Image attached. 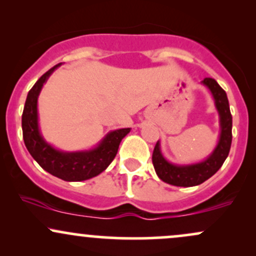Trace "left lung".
I'll list each match as a JSON object with an SVG mask.
<instances>
[{
    "instance_id": "1",
    "label": "left lung",
    "mask_w": 256,
    "mask_h": 256,
    "mask_svg": "<svg viewBox=\"0 0 256 256\" xmlns=\"http://www.w3.org/2000/svg\"><path fill=\"white\" fill-rule=\"evenodd\" d=\"M203 84L212 91L214 96L216 108L220 114L221 134L218 147L212 152V156L206 162L194 165L178 166L168 162L160 153L159 142L154 147L152 162L156 169V175L162 181L178 187H192L203 184L208 178H212L216 171L222 166V164L228 156L232 143V115L230 110L228 100L224 88L216 82L215 78H206Z\"/></svg>"
}]
</instances>
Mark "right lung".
Returning a JSON list of instances; mask_svg holds the SVG:
<instances>
[{
    "instance_id": "obj_1",
    "label": "right lung",
    "mask_w": 256,
    "mask_h": 256,
    "mask_svg": "<svg viewBox=\"0 0 256 256\" xmlns=\"http://www.w3.org/2000/svg\"><path fill=\"white\" fill-rule=\"evenodd\" d=\"M58 66L60 64L44 72L28 94L22 115L24 143L32 158L50 175L64 181H84L100 175L108 168L116 156L120 142L130 132V128L112 131L97 148L90 152L64 153L47 144L38 131V97L44 81Z\"/></svg>"
}]
</instances>
